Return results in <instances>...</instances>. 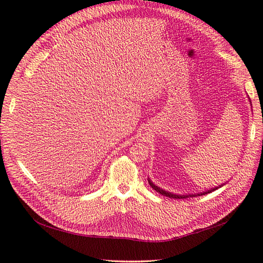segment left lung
<instances>
[{"mask_svg": "<svg viewBox=\"0 0 263 263\" xmlns=\"http://www.w3.org/2000/svg\"><path fill=\"white\" fill-rule=\"evenodd\" d=\"M149 182V184H151V186L156 191L157 193H159V194H161V195H163V196H167V197H169V198H177V199H181V198H185V197H189V196H181V195H176V194H171V193H169V192H166V191H163V190H161V189H159L158 186H156V185H154V184L151 182V181H148ZM218 187H216V189H212L211 191H207V192H205V193H201V194H197V195H205V194H208V193H211L212 191H216ZM197 195H191L192 197H195V196H197Z\"/></svg>", "mask_w": 263, "mask_h": 263, "instance_id": "8db88e82", "label": "left lung"}]
</instances>
